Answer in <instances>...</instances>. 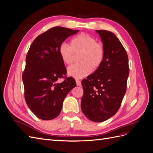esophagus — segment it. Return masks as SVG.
I'll list each match as a JSON object with an SVG mask.
<instances>
[{"label": "esophagus", "mask_w": 153, "mask_h": 153, "mask_svg": "<svg viewBox=\"0 0 153 153\" xmlns=\"http://www.w3.org/2000/svg\"><path fill=\"white\" fill-rule=\"evenodd\" d=\"M76 85L77 86H80L81 85V81L79 80H76Z\"/></svg>", "instance_id": "1"}]
</instances>
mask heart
<instances>
[{"instance_id":"1","label":"heart","mask_w":153,"mask_h":153,"mask_svg":"<svg viewBox=\"0 0 153 153\" xmlns=\"http://www.w3.org/2000/svg\"><path fill=\"white\" fill-rule=\"evenodd\" d=\"M59 53L62 62L69 65L74 59V55L80 54L78 62L80 63L69 66L68 74L73 78H84L92 71L98 69L103 62L105 50L102 45L96 42L93 37L87 34H80L73 38L70 47L62 43L59 47Z\"/></svg>"}]
</instances>
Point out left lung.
Returning <instances> with one entry per match:
<instances>
[{"label":"left lung","instance_id":"obj_1","mask_svg":"<svg viewBox=\"0 0 153 153\" xmlns=\"http://www.w3.org/2000/svg\"><path fill=\"white\" fill-rule=\"evenodd\" d=\"M101 39L105 56L101 65L82 81L84 89L82 112L92 121L100 123L118 111L126 91L129 75L126 50L112 32L96 30Z\"/></svg>","mask_w":153,"mask_h":153}]
</instances>
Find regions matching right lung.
Returning a JSON list of instances; mask_svg holds the SVG:
<instances>
[{"mask_svg":"<svg viewBox=\"0 0 153 153\" xmlns=\"http://www.w3.org/2000/svg\"><path fill=\"white\" fill-rule=\"evenodd\" d=\"M78 30L55 27L34 40L26 56L22 75L27 106L36 117L43 120L57 117L64 98L76 85L73 77L57 80L66 75V69L59 53V47Z\"/></svg>","mask_w":153,"mask_h":153,"instance_id":"obj_1","label":"right lung"}]
</instances>
